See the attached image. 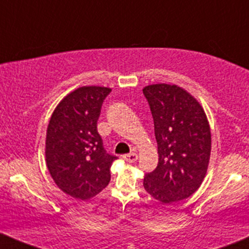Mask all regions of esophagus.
Masks as SVG:
<instances>
[{
	"label": "esophagus",
	"mask_w": 249,
	"mask_h": 249,
	"mask_svg": "<svg viewBox=\"0 0 249 249\" xmlns=\"http://www.w3.org/2000/svg\"><path fill=\"white\" fill-rule=\"evenodd\" d=\"M124 159L128 162H136L137 159H138V154L137 153H128V154H125L124 156Z\"/></svg>",
	"instance_id": "obj_1"
}]
</instances>
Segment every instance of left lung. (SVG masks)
<instances>
[{
	"instance_id": "8db88e82",
	"label": "left lung",
	"mask_w": 249,
	"mask_h": 249,
	"mask_svg": "<svg viewBox=\"0 0 249 249\" xmlns=\"http://www.w3.org/2000/svg\"><path fill=\"white\" fill-rule=\"evenodd\" d=\"M158 144V165L145 174L144 188L162 204L186 199L206 176L211 130L206 113L184 89L153 84L142 89Z\"/></svg>"
}]
</instances>
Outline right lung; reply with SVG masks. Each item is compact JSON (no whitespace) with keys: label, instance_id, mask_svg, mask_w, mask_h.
<instances>
[{"label":"right lung","instance_id":"obj_1","mask_svg":"<svg viewBox=\"0 0 249 249\" xmlns=\"http://www.w3.org/2000/svg\"><path fill=\"white\" fill-rule=\"evenodd\" d=\"M110 88L82 87L65 96L51 116L45 141V160L53 181L75 199L88 200L110 182L116 156L107 153L97 131Z\"/></svg>","mask_w":249,"mask_h":249}]
</instances>
